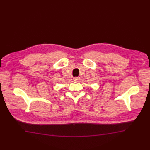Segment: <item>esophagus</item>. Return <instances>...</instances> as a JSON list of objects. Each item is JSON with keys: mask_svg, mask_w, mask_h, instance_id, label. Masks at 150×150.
Returning a JSON list of instances; mask_svg holds the SVG:
<instances>
[{"mask_svg": "<svg viewBox=\"0 0 150 150\" xmlns=\"http://www.w3.org/2000/svg\"><path fill=\"white\" fill-rule=\"evenodd\" d=\"M81 80V78L80 77H75L74 79H73V81H77V82H79Z\"/></svg>", "mask_w": 150, "mask_h": 150, "instance_id": "1", "label": "esophagus"}]
</instances>
